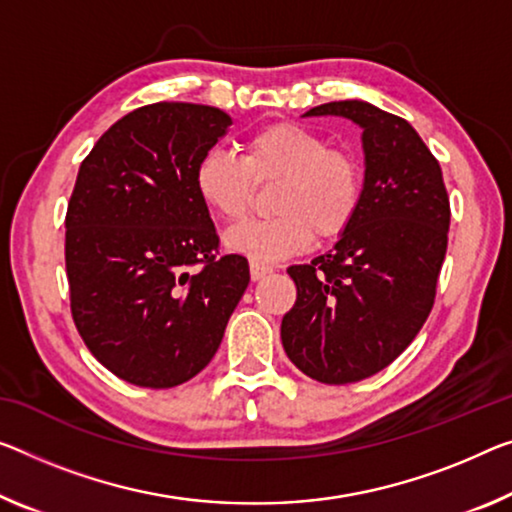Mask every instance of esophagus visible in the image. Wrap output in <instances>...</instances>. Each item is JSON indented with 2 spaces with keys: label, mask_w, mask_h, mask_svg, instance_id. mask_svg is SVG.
Segmentation results:
<instances>
[{
  "label": "esophagus",
  "mask_w": 512,
  "mask_h": 512,
  "mask_svg": "<svg viewBox=\"0 0 512 512\" xmlns=\"http://www.w3.org/2000/svg\"><path fill=\"white\" fill-rule=\"evenodd\" d=\"M249 270H251V279L258 281V279L267 277V274L272 272V267L270 265H263V263H251Z\"/></svg>",
  "instance_id": "esophagus-1"
}]
</instances>
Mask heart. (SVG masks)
Masks as SVG:
<instances>
[{
  "instance_id": "obj_1",
  "label": "heart",
  "mask_w": 512,
  "mask_h": 512,
  "mask_svg": "<svg viewBox=\"0 0 512 512\" xmlns=\"http://www.w3.org/2000/svg\"><path fill=\"white\" fill-rule=\"evenodd\" d=\"M277 217L235 226L226 247L251 263H277L302 254L313 238L334 240L355 222L364 171L355 155L329 148L327 139L304 125L272 123L245 141V155L212 148L194 171L203 206L226 222L249 212L256 185L277 183Z\"/></svg>"
}]
</instances>
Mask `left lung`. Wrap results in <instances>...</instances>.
<instances>
[{"mask_svg":"<svg viewBox=\"0 0 512 512\" xmlns=\"http://www.w3.org/2000/svg\"><path fill=\"white\" fill-rule=\"evenodd\" d=\"M304 116H343L364 130V194L329 254L288 267L297 300L281 320V343L313 380L359 382L387 368L428 320L451 206L439 162L405 119L364 100Z\"/></svg>","mask_w":512,"mask_h":512,"instance_id":"left-lung-1","label":"left lung"}]
</instances>
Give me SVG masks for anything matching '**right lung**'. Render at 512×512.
<instances>
[{"mask_svg":"<svg viewBox=\"0 0 512 512\" xmlns=\"http://www.w3.org/2000/svg\"><path fill=\"white\" fill-rule=\"evenodd\" d=\"M231 116L155 102L116 121L84 157L66 212L70 311L86 348L121 380L169 389L210 364L249 286L219 254L196 164Z\"/></svg>","mask_w":512,"mask_h":512,"instance_id":"1","label":"right lung"}]
</instances>
